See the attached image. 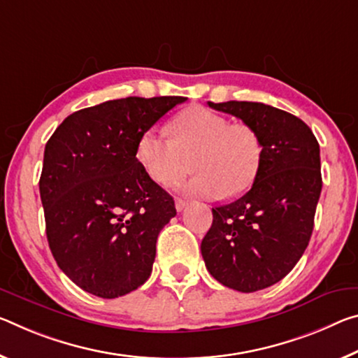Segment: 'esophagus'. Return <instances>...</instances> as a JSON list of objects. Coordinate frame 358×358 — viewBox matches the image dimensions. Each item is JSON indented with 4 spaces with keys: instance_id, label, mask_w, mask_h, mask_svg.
<instances>
[{
    "instance_id": "34e87169",
    "label": "esophagus",
    "mask_w": 358,
    "mask_h": 358,
    "mask_svg": "<svg viewBox=\"0 0 358 358\" xmlns=\"http://www.w3.org/2000/svg\"><path fill=\"white\" fill-rule=\"evenodd\" d=\"M186 207H188V202L183 201V199H180V197H177V199H175V208H177V212H183Z\"/></svg>"
}]
</instances>
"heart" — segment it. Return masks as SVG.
Segmentation results:
<instances>
[{"label": "heart", "instance_id": "b5f03b06", "mask_svg": "<svg viewBox=\"0 0 358 358\" xmlns=\"http://www.w3.org/2000/svg\"><path fill=\"white\" fill-rule=\"evenodd\" d=\"M170 138L151 127L140 134L135 159L151 181L173 185L188 169L194 177L177 186L192 197H236L253 185L263 157L257 130L228 119L206 106H189L169 124Z\"/></svg>", "mask_w": 358, "mask_h": 358}]
</instances>
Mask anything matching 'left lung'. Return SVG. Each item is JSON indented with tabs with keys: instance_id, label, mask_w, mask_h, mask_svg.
<instances>
[{
	"instance_id": "1",
	"label": "left lung",
	"mask_w": 358,
	"mask_h": 358,
	"mask_svg": "<svg viewBox=\"0 0 358 358\" xmlns=\"http://www.w3.org/2000/svg\"><path fill=\"white\" fill-rule=\"evenodd\" d=\"M208 106L257 130L263 157L252 189L212 208L202 258L224 287L258 292L282 280L308 247L322 191L319 141L308 124L279 108L234 100Z\"/></svg>"
}]
</instances>
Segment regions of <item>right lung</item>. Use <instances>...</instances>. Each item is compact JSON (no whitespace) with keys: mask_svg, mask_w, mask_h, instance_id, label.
I'll return each mask as SVG.
<instances>
[{"mask_svg":"<svg viewBox=\"0 0 358 358\" xmlns=\"http://www.w3.org/2000/svg\"><path fill=\"white\" fill-rule=\"evenodd\" d=\"M186 97H127L68 116L44 150L39 194L49 248L84 292L117 298L148 280L173 197L135 159L140 134Z\"/></svg>","mask_w":358,"mask_h":358,"instance_id":"1","label":"right lung"}]
</instances>
